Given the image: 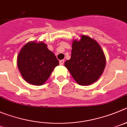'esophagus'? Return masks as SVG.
<instances>
[{
	"instance_id": "esophagus-1",
	"label": "esophagus",
	"mask_w": 127,
	"mask_h": 127,
	"mask_svg": "<svg viewBox=\"0 0 127 127\" xmlns=\"http://www.w3.org/2000/svg\"><path fill=\"white\" fill-rule=\"evenodd\" d=\"M64 63V60H60V65H63Z\"/></svg>"
}]
</instances>
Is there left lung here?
<instances>
[{"mask_svg": "<svg viewBox=\"0 0 127 127\" xmlns=\"http://www.w3.org/2000/svg\"><path fill=\"white\" fill-rule=\"evenodd\" d=\"M106 60L101 47L93 39L82 35L72 44L71 56L64 63L74 80L82 86L96 81L103 72Z\"/></svg>", "mask_w": 127, "mask_h": 127, "instance_id": "1", "label": "left lung"}]
</instances>
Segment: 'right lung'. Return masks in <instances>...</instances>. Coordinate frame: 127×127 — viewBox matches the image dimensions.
Returning <instances> with one entry per match:
<instances>
[{"instance_id":"add662e5","label":"right lung","mask_w":127,"mask_h":127,"mask_svg":"<svg viewBox=\"0 0 127 127\" xmlns=\"http://www.w3.org/2000/svg\"><path fill=\"white\" fill-rule=\"evenodd\" d=\"M59 65L54 53L44 42H28L17 57V66L23 78L29 83L42 85Z\"/></svg>"}]
</instances>
